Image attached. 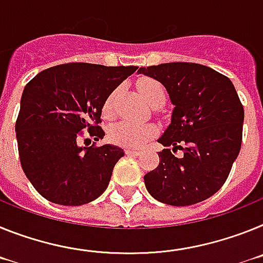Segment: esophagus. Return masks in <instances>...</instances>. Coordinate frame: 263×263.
Listing matches in <instances>:
<instances>
[{"label": "esophagus", "mask_w": 263, "mask_h": 263, "mask_svg": "<svg viewBox=\"0 0 263 263\" xmlns=\"http://www.w3.org/2000/svg\"><path fill=\"white\" fill-rule=\"evenodd\" d=\"M125 155H131V156H139L140 155V151H135V149H125Z\"/></svg>", "instance_id": "obj_1"}]
</instances>
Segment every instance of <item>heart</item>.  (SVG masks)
Here are the masks:
<instances>
[{
	"label": "heart",
	"mask_w": 263,
	"mask_h": 263,
	"mask_svg": "<svg viewBox=\"0 0 263 263\" xmlns=\"http://www.w3.org/2000/svg\"><path fill=\"white\" fill-rule=\"evenodd\" d=\"M138 88L145 100L151 106H156L165 102V88L160 82L144 78L138 82ZM112 92L104 100L103 116L104 118H112L114 116V98ZM157 134V128L151 123H135L129 120L118 122L109 128V139L118 145L125 148H140L148 140L154 138Z\"/></svg>",
	"instance_id": "heart-1"
}]
</instances>
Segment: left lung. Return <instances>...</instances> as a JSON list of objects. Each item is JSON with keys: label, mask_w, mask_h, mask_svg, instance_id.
<instances>
[{"label": "left lung", "mask_w": 263, "mask_h": 263, "mask_svg": "<svg viewBox=\"0 0 263 263\" xmlns=\"http://www.w3.org/2000/svg\"><path fill=\"white\" fill-rule=\"evenodd\" d=\"M164 84L175 104L172 122L159 143L156 170L144 176L160 202L186 206L206 200L225 184L242 143L243 106L225 75L198 63L140 67ZM182 150L180 158L173 155Z\"/></svg>", "instance_id": "obj_1"}]
</instances>
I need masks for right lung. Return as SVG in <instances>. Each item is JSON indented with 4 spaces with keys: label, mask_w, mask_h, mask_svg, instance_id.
<instances>
[{
    "label": "right lung",
    "mask_w": 263,
    "mask_h": 263,
    "mask_svg": "<svg viewBox=\"0 0 263 263\" xmlns=\"http://www.w3.org/2000/svg\"><path fill=\"white\" fill-rule=\"evenodd\" d=\"M136 70V66L65 63L43 70L25 86L15 122L18 155L25 175L42 197L75 206L106 191L124 152L109 144L78 143L84 135L103 139L99 123L104 100Z\"/></svg>",
    "instance_id": "obj_1"
}]
</instances>
